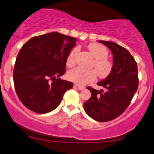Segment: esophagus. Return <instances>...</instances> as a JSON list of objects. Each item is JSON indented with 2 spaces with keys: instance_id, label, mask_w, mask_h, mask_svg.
<instances>
[{
  "instance_id": "34e87169",
  "label": "esophagus",
  "mask_w": 154,
  "mask_h": 154,
  "mask_svg": "<svg viewBox=\"0 0 154 154\" xmlns=\"http://www.w3.org/2000/svg\"><path fill=\"white\" fill-rule=\"evenodd\" d=\"M75 86H76V87H77V88H78V89H79V90H82V89H84V88H85V87L81 86V85H75Z\"/></svg>"
}]
</instances>
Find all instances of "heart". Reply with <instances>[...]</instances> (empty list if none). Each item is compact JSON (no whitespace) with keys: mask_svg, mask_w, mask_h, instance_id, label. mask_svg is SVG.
<instances>
[{"mask_svg":"<svg viewBox=\"0 0 154 154\" xmlns=\"http://www.w3.org/2000/svg\"><path fill=\"white\" fill-rule=\"evenodd\" d=\"M88 49L95 57L93 66L95 69H83L82 68H74L67 73V78L70 81L78 85H85L88 82H93L98 76L100 78L108 77L113 69V64L108 59V51L107 48L100 43H92L88 46ZM78 48H74L71 51L66 59V66L73 67L75 64V57Z\"/></svg>","mask_w":154,"mask_h":154,"instance_id":"b5f03b06","label":"heart"}]
</instances>
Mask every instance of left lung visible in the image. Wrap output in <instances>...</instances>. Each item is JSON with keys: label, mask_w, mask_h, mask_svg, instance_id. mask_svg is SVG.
Wrapping results in <instances>:
<instances>
[{"label": "left lung", "mask_w": 154, "mask_h": 154, "mask_svg": "<svg viewBox=\"0 0 154 154\" xmlns=\"http://www.w3.org/2000/svg\"><path fill=\"white\" fill-rule=\"evenodd\" d=\"M114 57L112 72L97 85L106 91L87 87L91 93L84 103V110L98 122H108L122 114L131 102L138 88V69L134 58L126 48L111 41L100 40Z\"/></svg>", "instance_id": "obj_1"}]
</instances>
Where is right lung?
<instances>
[{
    "label": "right lung",
    "mask_w": 154,
    "mask_h": 154,
    "mask_svg": "<svg viewBox=\"0 0 154 154\" xmlns=\"http://www.w3.org/2000/svg\"><path fill=\"white\" fill-rule=\"evenodd\" d=\"M77 39L58 32L34 37L23 45L16 58L13 80L17 97L27 108L46 114L62 101L72 82L61 80L67 57Z\"/></svg>",
    "instance_id": "right-lung-1"
}]
</instances>
